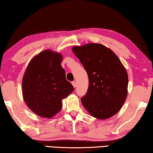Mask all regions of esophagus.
<instances>
[{"instance_id": "1", "label": "esophagus", "mask_w": 153, "mask_h": 153, "mask_svg": "<svg viewBox=\"0 0 153 153\" xmlns=\"http://www.w3.org/2000/svg\"><path fill=\"white\" fill-rule=\"evenodd\" d=\"M72 85L74 86V87L75 88L76 86V82H72Z\"/></svg>"}]
</instances>
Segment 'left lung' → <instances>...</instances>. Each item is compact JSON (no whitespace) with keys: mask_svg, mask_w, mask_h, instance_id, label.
Here are the masks:
<instances>
[{"mask_svg":"<svg viewBox=\"0 0 153 153\" xmlns=\"http://www.w3.org/2000/svg\"><path fill=\"white\" fill-rule=\"evenodd\" d=\"M72 51L87 73L89 84L82 104L93 117L106 120L118 113L126 99L128 74L115 53L97 43Z\"/></svg>","mask_w":153,"mask_h":153,"instance_id":"1","label":"left lung"}]
</instances>
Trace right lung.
Returning <instances> with one entry per match:
<instances>
[{
    "mask_svg": "<svg viewBox=\"0 0 153 153\" xmlns=\"http://www.w3.org/2000/svg\"><path fill=\"white\" fill-rule=\"evenodd\" d=\"M62 56L47 49L30 61L22 78V95L29 108L51 118L62 109V100L74 91L61 66Z\"/></svg>",
    "mask_w": 153,
    "mask_h": 153,
    "instance_id": "right-lung-1",
    "label": "right lung"
}]
</instances>
